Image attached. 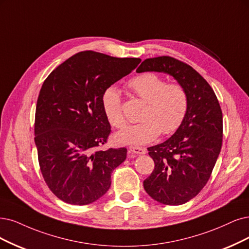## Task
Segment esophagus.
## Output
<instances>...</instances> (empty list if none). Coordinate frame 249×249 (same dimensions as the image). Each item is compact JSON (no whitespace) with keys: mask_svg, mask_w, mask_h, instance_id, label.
Listing matches in <instances>:
<instances>
[{"mask_svg":"<svg viewBox=\"0 0 249 249\" xmlns=\"http://www.w3.org/2000/svg\"><path fill=\"white\" fill-rule=\"evenodd\" d=\"M130 154H136V155H143L145 154V149L140 148V146H130L129 150H128Z\"/></svg>","mask_w":249,"mask_h":249,"instance_id":"obj_1","label":"esophagus"}]
</instances>
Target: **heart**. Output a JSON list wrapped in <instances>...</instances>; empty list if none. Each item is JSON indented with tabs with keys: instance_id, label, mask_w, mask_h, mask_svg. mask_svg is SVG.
Instances as JSON below:
<instances>
[{
	"instance_id": "obj_1",
	"label": "heart",
	"mask_w": 249,
	"mask_h": 249,
	"mask_svg": "<svg viewBox=\"0 0 249 249\" xmlns=\"http://www.w3.org/2000/svg\"><path fill=\"white\" fill-rule=\"evenodd\" d=\"M132 93L145 101L141 115L142 122L130 126L117 135L120 143L141 145L154 142L162 133L171 135L178 130L187 117L189 96L179 83H166L155 72H143L128 81ZM101 105L107 121L117 129L127 125L122 110V100L115 87L107 88L101 95Z\"/></svg>"
}]
</instances>
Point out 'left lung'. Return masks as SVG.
<instances>
[{
    "instance_id": "1",
    "label": "left lung",
    "mask_w": 249,
    "mask_h": 249,
    "mask_svg": "<svg viewBox=\"0 0 249 249\" xmlns=\"http://www.w3.org/2000/svg\"><path fill=\"white\" fill-rule=\"evenodd\" d=\"M169 73L185 87L189 109L170 139L148 148L155 163L143 188L165 205H180L197 196L213 170L223 143V113L213 89L186 62L171 56L144 59L136 70Z\"/></svg>"
}]
</instances>
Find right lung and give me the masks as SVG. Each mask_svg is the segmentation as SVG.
Here are the masks:
<instances>
[{"label":"right lung","instance_id":"obj_1","mask_svg":"<svg viewBox=\"0 0 249 249\" xmlns=\"http://www.w3.org/2000/svg\"><path fill=\"white\" fill-rule=\"evenodd\" d=\"M141 61L82 51L44 81L36 107L35 143L46 185L66 203L86 205L103 197L110 174L125 161L126 148L98 149L112 131L101 95Z\"/></svg>","mask_w":249,"mask_h":249}]
</instances>
